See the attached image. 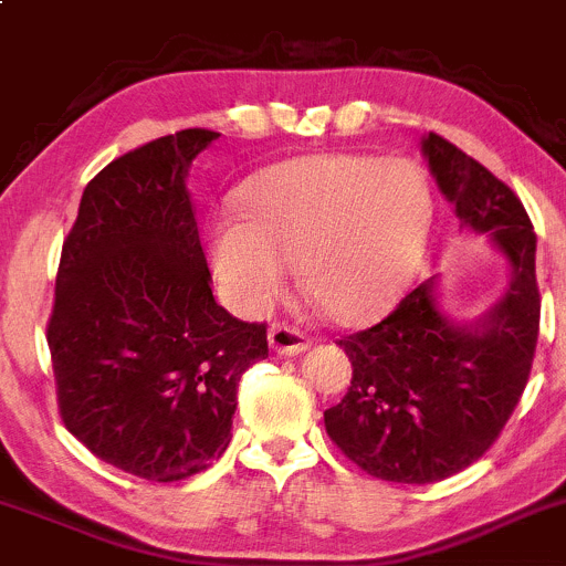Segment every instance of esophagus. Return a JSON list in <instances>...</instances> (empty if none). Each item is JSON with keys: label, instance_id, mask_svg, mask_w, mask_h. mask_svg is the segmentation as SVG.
<instances>
[{"label": "esophagus", "instance_id": "34e87169", "mask_svg": "<svg viewBox=\"0 0 566 566\" xmlns=\"http://www.w3.org/2000/svg\"><path fill=\"white\" fill-rule=\"evenodd\" d=\"M266 337H270L272 352L283 354V357H296V354L307 352V337L289 324H272Z\"/></svg>", "mask_w": 566, "mask_h": 566}]
</instances>
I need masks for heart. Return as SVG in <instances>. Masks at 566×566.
<instances>
[{
    "label": "heart",
    "mask_w": 566,
    "mask_h": 566,
    "mask_svg": "<svg viewBox=\"0 0 566 566\" xmlns=\"http://www.w3.org/2000/svg\"><path fill=\"white\" fill-rule=\"evenodd\" d=\"M237 212L209 229V261L237 311H264L296 270L326 318L359 326L387 316L411 285L433 203L409 160L318 153L255 174Z\"/></svg>",
    "instance_id": "b5f03b06"
}]
</instances>
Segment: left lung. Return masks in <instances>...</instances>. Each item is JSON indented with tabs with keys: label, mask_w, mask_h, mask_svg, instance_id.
<instances>
[{
	"label": "left lung",
	"mask_w": 566,
	"mask_h": 566,
	"mask_svg": "<svg viewBox=\"0 0 566 566\" xmlns=\"http://www.w3.org/2000/svg\"><path fill=\"white\" fill-rule=\"evenodd\" d=\"M422 155L460 229L506 261V289L480 316L455 318L430 277L381 324L340 340L354 376L324 411L326 433L359 469L409 485L447 480L491 450L526 389L539 332L537 237L523 203L436 133L422 136Z\"/></svg>",
	"instance_id": "8db88e82"
}]
</instances>
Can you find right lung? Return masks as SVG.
<instances>
[{"mask_svg":"<svg viewBox=\"0 0 566 566\" xmlns=\"http://www.w3.org/2000/svg\"><path fill=\"white\" fill-rule=\"evenodd\" d=\"M220 133L179 130L84 188L62 244L49 348L62 422L92 455L153 482L207 469L231 441L266 326L212 296L188 168Z\"/></svg>","mask_w":566,"mask_h":566,"instance_id":"1","label":"right lung"}]
</instances>
